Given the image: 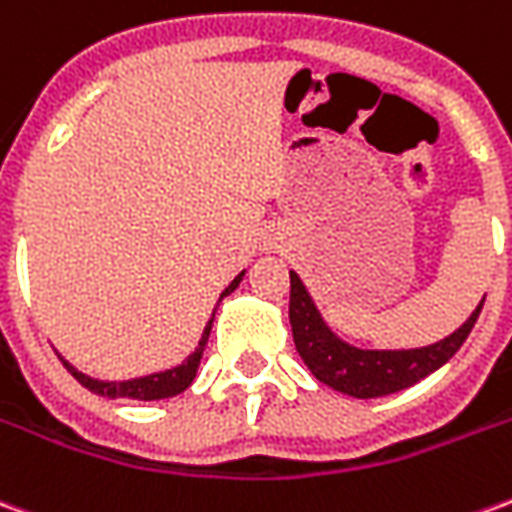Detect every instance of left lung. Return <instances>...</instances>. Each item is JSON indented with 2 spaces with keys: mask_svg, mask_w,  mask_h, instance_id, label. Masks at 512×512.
<instances>
[{
  "mask_svg": "<svg viewBox=\"0 0 512 512\" xmlns=\"http://www.w3.org/2000/svg\"><path fill=\"white\" fill-rule=\"evenodd\" d=\"M483 301L461 329H455L439 343L422 345V348H397V351L356 348L329 329L307 285L296 271H290V329H293L296 351L321 384L362 400L395 395L400 389H408L430 373H436L441 365H447L474 329Z\"/></svg>",
  "mask_w": 512,
  "mask_h": 512,
  "instance_id": "1",
  "label": "left lung"
}]
</instances>
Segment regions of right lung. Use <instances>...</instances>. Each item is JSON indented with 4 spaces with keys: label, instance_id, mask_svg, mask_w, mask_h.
Instances as JSON below:
<instances>
[{
    "label": "right lung",
    "instance_id": "add662e5",
    "mask_svg": "<svg viewBox=\"0 0 512 512\" xmlns=\"http://www.w3.org/2000/svg\"><path fill=\"white\" fill-rule=\"evenodd\" d=\"M246 271H241L238 277L222 290V296H219V304H222L224 296H230L238 285H241V279H244ZM216 304V307H219ZM216 307H213V315H216ZM213 315L211 321L205 323V329H202L200 345L191 351L180 365L169 367V370H161V373H150V376H139V378H128V381H101V378H93L82 373V370H76V367L68 362V359H62L60 362L68 367V373H71L84 389H90L95 395H104V397H128V400H164V397H175L180 395L183 389H189L194 376H197V367H200L202 351H205V343H208V337H211V326H213Z\"/></svg>",
    "mask_w": 512,
    "mask_h": 512
}]
</instances>
